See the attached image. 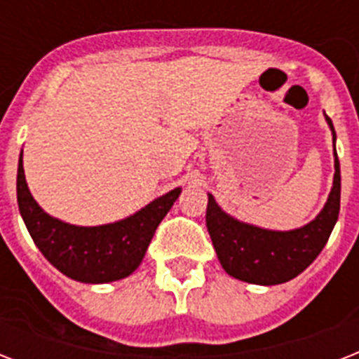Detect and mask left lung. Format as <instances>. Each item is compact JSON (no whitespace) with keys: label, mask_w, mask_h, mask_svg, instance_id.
<instances>
[{"label":"left lung","mask_w":359,"mask_h":359,"mask_svg":"<svg viewBox=\"0 0 359 359\" xmlns=\"http://www.w3.org/2000/svg\"><path fill=\"white\" fill-rule=\"evenodd\" d=\"M334 135L335 173L328 201L318 216L304 227L292 231H270L244 224L224 212L212 194H208L207 229L222 266L229 276L253 285H279L302 273L328 242L341 207V169L335 152V130L328 115Z\"/></svg>","instance_id":"8db88e82"}]
</instances>
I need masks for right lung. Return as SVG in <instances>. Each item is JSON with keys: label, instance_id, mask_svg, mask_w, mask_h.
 <instances>
[{"label": "right lung", "instance_id": "obj_1", "mask_svg": "<svg viewBox=\"0 0 359 359\" xmlns=\"http://www.w3.org/2000/svg\"><path fill=\"white\" fill-rule=\"evenodd\" d=\"M180 191L175 188L115 224L81 227L65 224L39 207L25 182L22 154L18 160L16 197L31 238L59 272L81 283H111L134 272Z\"/></svg>", "mask_w": 359, "mask_h": 359}]
</instances>
